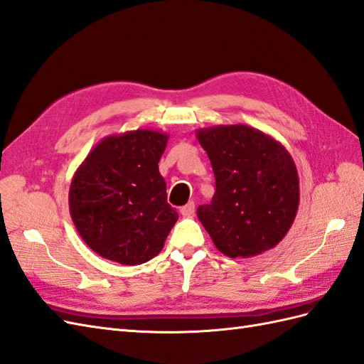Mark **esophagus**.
Listing matches in <instances>:
<instances>
[{
	"label": "esophagus",
	"mask_w": 364,
	"mask_h": 364,
	"mask_svg": "<svg viewBox=\"0 0 364 364\" xmlns=\"http://www.w3.org/2000/svg\"><path fill=\"white\" fill-rule=\"evenodd\" d=\"M180 212H181V215H184V217H191L192 213L195 212L193 201H189L188 204H184V206L180 209Z\"/></svg>",
	"instance_id": "34e87169"
}]
</instances>
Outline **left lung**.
<instances>
[{
	"mask_svg": "<svg viewBox=\"0 0 364 364\" xmlns=\"http://www.w3.org/2000/svg\"><path fill=\"white\" fill-rule=\"evenodd\" d=\"M217 191L197 217L213 245L230 258L275 247L294 225L300 204L296 166L286 147L247 124L197 129Z\"/></svg>",
	"mask_w": 364,
	"mask_h": 364,
	"instance_id": "left-lung-1",
	"label": "left lung"
}]
</instances>
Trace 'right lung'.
Returning a JSON list of instances; mask_svg holds the SVG:
<instances>
[{"mask_svg": "<svg viewBox=\"0 0 364 364\" xmlns=\"http://www.w3.org/2000/svg\"><path fill=\"white\" fill-rule=\"evenodd\" d=\"M169 134L135 129L102 138L70 181L69 210L100 257L135 266L161 252L178 220L158 169Z\"/></svg>", "mask_w": 364, "mask_h": 364, "instance_id": "add662e5", "label": "right lung"}]
</instances>
